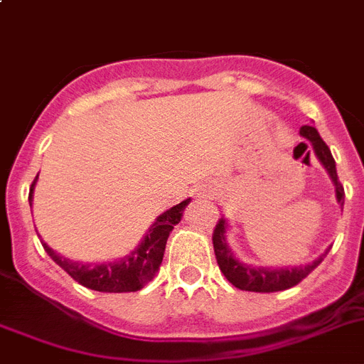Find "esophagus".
Wrapping results in <instances>:
<instances>
[{
    "mask_svg": "<svg viewBox=\"0 0 364 364\" xmlns=\"http://www.w3.org/2000/svg\"><path fill=\"white\" fill-rule=\"evenodd\" d=\"M201 194H203V196H210V190L205 188V190H203V192H201Z\"/></svg>",
    "mask_w": 364,
    "mask_h": 364,
    "instance_id": "obj_1",
    "label": "esophagus"
}]
</instances>
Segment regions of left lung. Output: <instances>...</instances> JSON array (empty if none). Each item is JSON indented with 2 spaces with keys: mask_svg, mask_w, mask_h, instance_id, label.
I'll list each match as a JSON object with an SVG mask.
<instances>
[{
  "mask_svg": "<svg viewBox=\"0 0 364 364\" xmlns=\"http://www.w3.org/2000/svg\"><path fill=\"white\" fill-rule=\"evenodd\" d=\"M299 134L309 139L314 146V152H316L317 159L321 161V165L325 166L328 176L332 178L333 185H336V198L339 205H345V188H343L341 181L337 178L336 170V161L332 158V152H330L328 145H326L323 139H321L319 132H317L314 127L304 125L299 129ZM227 228L228 223L227 219L221 218L218 221L214 228V235H212V243H214V252L215 259H218L219 268L225 274L228 281L234 284L239 290H248V292H279V290H287V288L296 287L297 283L309 276L310 272L316 267H319V263L326 257V254L330 252V247L326 248L325 254H321L317 259H314L312 263L304 264V267H292V268H272V267H252V264H245L239 259H235L234 252L230 250L227 243Z\"/></svg>",
  "mask_w": 364,
  "mask_h": 364,
  "instance_id": "8db88e82",
  "label": "left lung"
}]
</instances>
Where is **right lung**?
Here are the masks:
<instances>
[{
  "instance_id": "obj_1",
  "label": "right lung",
  "mask_w": 364,
  "mask_h": 364,
  "mask_svg": "<svg viewBox=\"0 0 364 364\" xmlns=\"http://www.w3.org/2000/svg\"><path fill=\"white\" fill-rule=\"evenodd\" d=\"M38 181L36 176L34 183L31 185V192H28V201L32 206V194H34V186ZM190 199H185L179 205L172 206L170 210L163 212L156 221L152 223V227L145 234L143 241L137 245L134 252L125 255L123 259L112 261V263H101V264H90L81 263V261H72L65 255L58 254L52 250L47 243L41 241L45 252L50 255L55 263L60 264L68 276L74 281H77L83 287L90 288V290H97V292H110V294H121V292H137L141 290L149 281L154 279L156 272L159 270V264L163 261V254H165L166 239H168L172 228L181 221L183 210L188 205Z\"/></svg>"
}]
</instances>
